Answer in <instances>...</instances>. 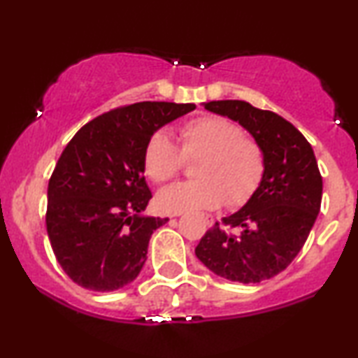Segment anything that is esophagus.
<instances>
[{
    "label": "esophagus",
    "instance_id": "obj_1",
    "mask_svg": "<svg viewBox=\"0 0 358 358\" xmlns=\"http://www.w3.org/2000/svg\"><path fill=\"white\" fill-rule=\"evenodd\" d=\"M205 223H206V225H208V227H212V225H213V218H212V217H205Z\"/></svg>",
    "mask_w": 358,
    "mask_h": 358
}]
</instances>
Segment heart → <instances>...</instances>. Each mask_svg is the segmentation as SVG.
<instances>
[{
  "label": "heart",
  "mask_w": 358,
  "mask_h": 358,
  "mask_svg": "<svg viewBox=\"0 0 358 358\" xmlns=\"http://www.w3.org/2000/svg\"><path fill=\"white\" fill-rule=\"evenodd\" d=\"M182 152L166 133L150 136L143 152L145 175L165 183L183 170L185 160L196 162L198 180L171 185L158 193L162 212L178 215L213 210L223 205L242 206L255 195L265 175V153L243 128L225 116L208 115L180 128Z\"/></svg>",
  "instance_id": "1"
}]
</instances>
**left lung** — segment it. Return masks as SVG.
<instances>
[{"instance_id":"8db88e82","label":"left lung","mask_w":358,"mask_h":358,"mask_svg":"<svg viewBox=\"0 0 358 358\" xmlns=\"http://www.w3.org/2000/svg\"><path fill=\"white\" fill-rule=\"evenodd\" d=\"M238 122L265 153V175L243 208L215 223L196 245L206 268L231 282L258 283L294 262L317 220L322 175L307 138L290 122L242 100L205 103ZM235 229V232H231Z\"/></svg>"}]
</instances>
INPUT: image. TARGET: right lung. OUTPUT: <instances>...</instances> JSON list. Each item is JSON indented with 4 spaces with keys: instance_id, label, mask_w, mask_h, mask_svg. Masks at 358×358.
Wrapping results in <instances>:
<instances>
[{
    "instance_id": "1",
    "label": "right lung",
    "mask_w": 358,
    "mask_h": 358,
    "mask_svg": "<svg viewBox=\"0 0 358 358\" xmlns=\"http://www.w3.org/2000/svg\"><path fill=\"white\" fill-rule=\"evenodd\" d=\"M193 103L141 101L81 127L48 183L46 230L56 260L80 287L118 290L138 277L150 236L168 218L141 217L152 192L145 182L146 141Z\"/></svg>"
}]
</instances>
